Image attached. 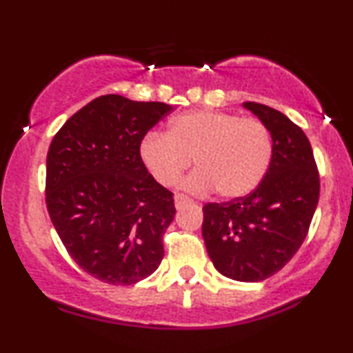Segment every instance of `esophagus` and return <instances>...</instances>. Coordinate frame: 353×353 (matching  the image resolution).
<instances>
[{
  "label": "esophagus",
  "instance_id": "obj_1",
  "mask_svg": "<svg viewBox=\"0 0 353 353\" xmlns=\"http://www.w3.org/2000/svg\"><path fill=\"white\" fill-rule=\"evenodd\" d=\"M189 202H192V201H190L189 197H185V195H182V194L174 195V207H176L177 210L182 209V207H184L185 203H189Z\"/></svg>",
  "mask_w": 353,
  "mask_h": 353
}]
</instances>
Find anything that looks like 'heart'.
Returning a JSON list of instances; mask_svg holds the SVG:
<instances>
[{
    "mask_svg": "<svg viewBox=\"0 0 353 353\" xmlns=\"http://www.w3.org/2000/svg\"><path fill=\"white\" fill-rule=\"evenodd\" d=\"M273 154L268 128L254 118L225 112L182 113L172 118L168 133L151 131L139 143L144 165L161 185L177 184L190 163L197 171L182 182L190 194L239 199L256 189Z\"/></svg>",
    "mask_w": 353,
    "mask_h": 353,
    "instance_id": "obj_1",
    "label": "heart"
}]
</instances>
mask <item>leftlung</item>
Returning a JSON list of instances; mask_svg holds the SVG:
<instances>
[{
    "label": "left lung",
    "instance_id": "obj_1",
    "mask_svg": "<svg viewBox=\"0 0 353 353\" xmlns=\"http://www.w3.org/2000/svg\"><path fill=\"white\" fill-rule=\"evenodd\" d=\"M266 126L273 154L263 181L246 197L203 207L202 236L212 263L235 281H263L294 256L319 202V174L304 131L286 114L245 101Z\"/></svg>",
    "mask_w": 353,
    "mask_h": 353
}]
</instances>
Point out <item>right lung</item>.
I'll use <instances>...</instances> for the list:
<instances>
[{"label":"right lung","instance_id":"1","mask_svg":"<svg viewBox=\"0 0 353 353\" xmlns=\"http://www.w3.org/2000/svg\"><path fill=\"white\" fill-rule=\"evenodd\" d=\"M161 101L101 95L63 123L49 146L46 203L74 261L108 284L158 270L172 194L148 172L139 143L172 112Z\"/></svg>","mask_w":353,"mask_h":353}]
</instances>
